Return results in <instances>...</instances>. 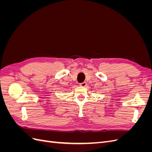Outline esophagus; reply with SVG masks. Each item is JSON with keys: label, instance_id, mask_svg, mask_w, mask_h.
I'll use <instances>...</instances> for the list:
<instances>
[{"label": "esophagus", "instance_id": "1", "mask_svg": "<svg viewBox=\"0 0 152 152\" xmlns=\"http://www.w3.org/2000/svg\"><path fill=\"white\" fill-rule=\"evenodd\" d=\"M80 86L81 87H86V86H87V82H82V83H80Z\"/></svg>", "mask_w": 152, "mask_h": 152}]
</instances>
